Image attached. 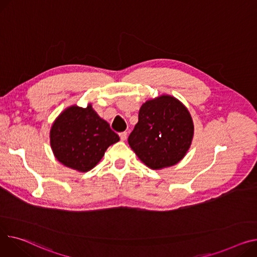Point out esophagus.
<instances>
[{"mask_svg": "<svg viewBox=\"0 0 257 257\" xmlns=\"http://www.w3.org/2000/svg\"><path fill=\"white\" fill-rule=\"evenodd\" d=\"M118 135H119V139H121V141H126L128 133L127 132H121Z\"/></svg>", "mask_w": 257, "mask_h": 257, "instance_id": "34e87169", "label": "esophagus"}]
</instances>
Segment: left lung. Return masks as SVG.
I'll use <instances>...</instances> for the list:
<instances>
[{"label":"left lung","mask_w":257,"mask_h":257,"mask_svg":"<svg viewBox=\"0 0 257 257\" xmlns=\"http://www.w3.org/2000/svg\"><path fill=\"white\" fill-rule=\"evenodd\" d=\"M194 126L190 112L173 96L148 100L128 138L138 157L152 169L180 162L191 146Z\"/></svg>","instance_id":"obj_1"}]
</instances>
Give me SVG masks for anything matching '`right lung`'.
Masks as SVG:
<instances>
[{"mask_svg":"<svg viewBox=\"0 0 257 257\" xmlns=\"http://www.w3.org/2000/svg\"><path fill=\"white\" fill-rule=\"evenodd\" d=\"M49 138L55 157L81 173L95 167L107 148L119 141L91 104L85 108L77 105L66 108L51 126Z\"/></svg>","mask_w":257,"mask_h":257,"instance_id":"right-lung-1","label":"right lung"}]
</instances>
